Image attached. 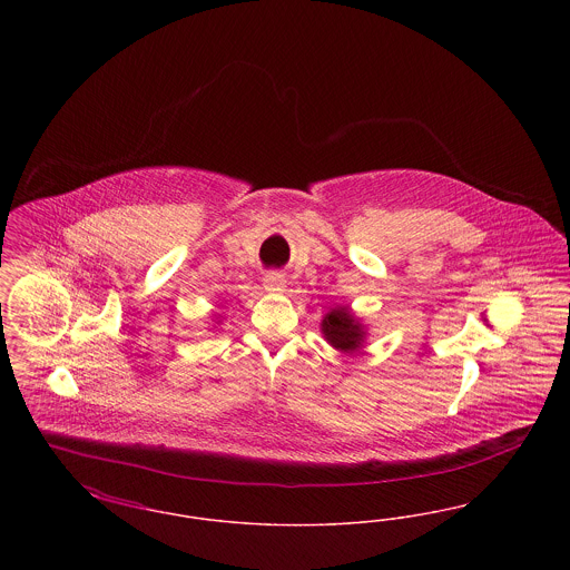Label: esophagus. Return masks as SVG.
Returning <instances> with one entry per match:
<instances>
[{
    "instance_id": "obj_1",
    "label": "esophagus",
    "mask_w": 570,
    "mask_h": 570,
    "mask_svg": "<svg viewBox=\"0 0 570 570\" xmlns=\"http://www.w3.org/2000/svg\"><path fill=\"white\" fill-rule=\"evenodd\" d=\"M265 291L269 293H284L286 291V279L282 273H267L265 275Z\"/></svg>"
}]
</instances>
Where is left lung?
Masks as SVG:
<instances>
[{
    "instance_id": "8db88e82",
    "label": "left lung",
    "mask_w": 570,
    "mask_h": 570,
    "mask_svg": "<svg viewBox=\"0 0 570 570\" xmlns=\"http://www.w3.org/2000/svg\"><path fill=\"white\" fill-rule=\"evenodd\" d=\"M321 333L326 344L340 353H358L367 337V326L354 314L351 307H331L321 321Z\"/></svg>"
}]
</instances>
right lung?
Wrapping results in <instances>:
<instances>
[{"label":"right lung","mask_w":570,"mask_h":570,"mask_svg":"<svg viewBox=\"0 0 570 570\" xmlns=\"http://www.w3.org/2000/svg\"><path fill=\"white\" fill-rule=\"evenodd\" d=\"M214 316H216V325H219V321H222V318H219V314H214Z\"/></svg>","instance_id":"add662e5"}]
</instances>
